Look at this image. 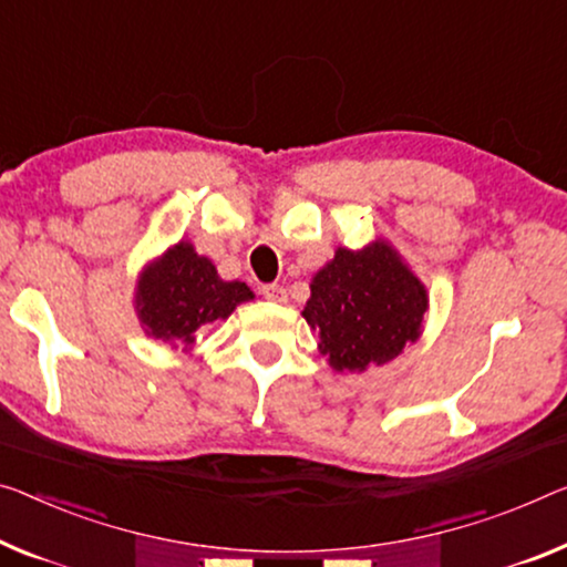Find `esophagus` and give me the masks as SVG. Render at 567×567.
<instances>
[{"label":"esophagus","mask_w":567,"mask_h":567,"mask_svg":"<svg viewBox=\"0 0 567 567\" xmlns=\"http://www.w3.org/2000/svg\"><path fill=\"white\" fill-rule=\"evenodd\" d=\"M260 293H264L268 301H278V303L286 301V289H284V286H278V284H266L264 289H260Z\"/></svg>","instance_id":"1"}]
</instances>
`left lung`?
Returning <instances> with one entry per match:
<instances>
[{"mask_svg": "<svg viewBox=\"0 0 567 567\" xmlns=\"http://www.w3.org/2000/svg\"><path fill=\"white\" fill-rule=\"evenodd\" d=\"M429 291L388 240L337 248L311 278L303 319L337 372L380 368L421 337Z\"/></svg>", "mask_w": 567, "mask_h": 567, "instance_id": "left-lung-1", "label": "left lung"}]
</instances>
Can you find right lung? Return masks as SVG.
<instances>
[{
  "instance_id": "obj_1",
  "label": "right lung",
  "mask_w": 567,
  "mask_h": 567,
  "mask_svg": "<svg viewBox=\"0 0 567 567\" xmlns=\"http://www.w3.org/2000/svg\"><path fill=\"white\" fill-rule=\"evenodd\" d=\"M254 299L243 281H223L210 258L179 240L138 276L136 313L144 332L182 350L195 344L199 327L228 319L235 307Z\"/></svg>"
}]
</instances>
